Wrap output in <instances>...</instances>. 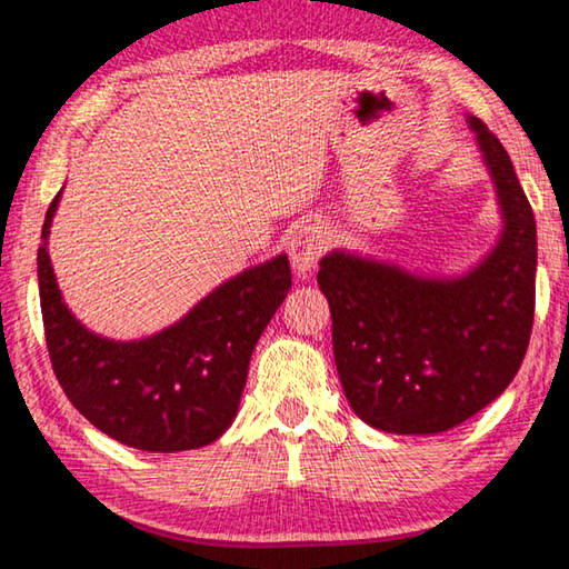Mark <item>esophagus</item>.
Wrapping results in <instances>:
<instances>
[{
	"label": "esophagus",
	"instance_id": "esophagus-1",
	"mask_svg": "<svg viewBox=\"0 0 569 569\" xmlns=\"http://www.w3.org/2000/svg\"><path fill=\"white\" fill-rule=\"evenodd\" d=\"M329 248V230L321 223H308L298 228L293 238L288 240V256H291L293 271L298 276H308L319 263V258Z\"/></svg>",
	"mask_w": 569,
	"mask_h": 569
}]
</instances>
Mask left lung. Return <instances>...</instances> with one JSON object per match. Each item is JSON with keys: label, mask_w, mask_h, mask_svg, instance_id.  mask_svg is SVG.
<instances>
[{"label": "left lung", "mask_w": 569, "mask_h": 569, "mask_svg": "<svg viewBox=\"0 0 569 569\" xmlns=\"http://www.w3.org/2000/svg\"><path fill=\"white\" fill-rule=\"evenodd\" d=\"M505 230L461 278H421L343 250L321 258L333 356L351 409L391 435H439L475 417L522 366L535 321L537 228L512 160L469 118Z\"/></svg>", "instance_id": "obj_1"}]
</instances>
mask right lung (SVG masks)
<instances>
[{
    "instance_id": "obj_1",
    "label": "right lung",
    "mask_w": 569,
    "mask_h": 569,
    "mask_svg": "<svg viewBox=\"0 0 569 569\" xmlns=\"http://www.w3.org/2000/svg\"><path fill=\"white\" fill-rule=\"evenodd\" d=\"M60 196L44 216L37 278L47 351L67 399L132 449L170 455L216 441L236 419L250 353L291 288L288 256L230 278L150 339L110 341L84 329L57 288L47 236Z\"/></svg>"
}]
</instances>
